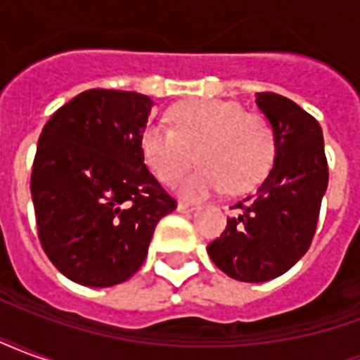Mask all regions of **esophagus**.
I'll list each match as a JSON object with an SVG mask.
<instances>
[{
	"label": "esophagus",
	"instance_id": "34e87169",
	"mask_svg": "<svg viewBox=\"0 0 360 360\" xmlns=\"http://www.w3.org/2000/svg\"><path fill=\"white\" fill-rule=\"evenodd\" d=\"M195 210V206L193 204H187V202H179L177 204V212H181V214H188V212Z\"/></svg>",
	"mask_w": 360,
	"mask_h": 360
}]
</instances>
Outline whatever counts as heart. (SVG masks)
<instances>
[{
    "instance_id": "1",
    "label": "heart",
    "mask_w": 360,
    "mask_h": 360,
    "mask_svg": "<svg viewBox=\"0 0 360 360\" xmlns=\"http://www.w3.org/2000/svg\"><path fill=\"white\" fill-rule=\"evenodd\" d=\"M173 129L152 123L142 133V152L152 172L175 181L195 162L200 167L183 177L175 191L183 198H204L227 187L241 193L255 187L270 169L276 141L271 125L239 103L198 98L169 110Z\"/></svg>"
}]
</instances>
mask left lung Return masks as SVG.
Segmentation results:
<instances>
[{
    "mask_svg": "<svg viewBox=\"0 0 360 360\" xmlns=\"http://www.w3.org/2000/svg\"><path fill=\"white\" fill-rule=\"evenodd\" d=\"M257 108L271 125L274 164L255 195L235 204L212 262L229 278L262 283L285 274L309 250L328 188L322 127L289 98L260 92Z\"/></svg>",
    "mask_w": 360,
    "mask_h": 360,
    "instance_id": "8db88e82",
    "label": "left lung"
}]
</instances>
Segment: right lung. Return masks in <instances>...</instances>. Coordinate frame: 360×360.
Instances as JSON below:
<instances>
[{
	"mask_svg": "<svg viewBox=\"0 0 360 360\" xmlns=\"http://www.w3.org/2000/svg\"><path fill=\"white\" fill-rule=\"evenodd\" d=\"M154 102L125 90L75 96L46 123L32 167L38 237L65 278L111 287L136 274L175 200L144 164Z\"/></svg>",
	"mask_w": 360,
	"mask_h": 360,
	"instance_id": "add662e5",
	"label": "right lung"
}]
</instances>
